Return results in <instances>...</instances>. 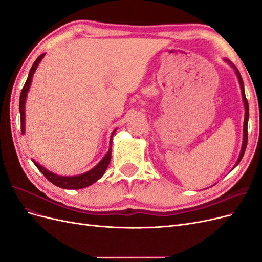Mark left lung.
I'll use <instances>...</instances> for the list:
<instances>
[{
	"mask_svg": "<svg viewBox=\"0 0 262 262\" xmlns=\"http://www.w3.org/2000/svg\"><path fill=\"white\" fill-rule=\"evenodd\" d=\"M224 61L226 63H228L229 66H231L235 73L237 75V78H238V82H239V85H241V90H242V96H243V101H244V106H245V119H244V128H243V144H242V149H241V153H239V156H238V160H237L234 168L236 167L237 165L239 164V162L242 161V158L244 156V153L246 150V146H247V141H248V118H249V107H248V101H247V98H246V95H245V90H244V82H243V78H242V75L239 73L238 69H237L233 63L229 61L228 59H224Z\"/></svg>",
	"mask_w": 262,
	"mask_h": 262,
	"instance_id": "obj_1",
	"label": "left lung"
}]
</instances>
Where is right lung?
Masks as SVG:
<instances>
[{"instance_id":"right-lung-1","label":"right lung","mask_w":262,"mask_h":262,"mask_svg":"<svg viewBox=\"0 0 262 262\" xmlns=\"http://www.w3.org/2000/svg\"><path fill=\"white\" fill-rule=\"evenodd\" d=\"M45 55H46V53L40 54L37 58V60L34 62L33 67H31V69L29 71L27 81H26L25 85H24L21 93H20L19 113H20L21 134L25 133V104H26L27 93L30 89V84H31V81H33V76H34L35 71L37 70L39 63L41 62V60L43 59ZM115 132H116V130L112 133V137H110L109 149H108L107 154L104 157H102V160L96 166H95L94 168H92L91 170L86 171L84 173H81V175H76V176L57 175V173H54V172L48 170L47 168H45L42 165L38 164L36 161H34V160H31V161L34 162V164L36 165V167L43 173L45 177L57 187H60V188H63V189H82V188H86V187L93 185L94 182H96L105 173V171L108 167V165L110 163V158H112V143H113V137H114Z\"/></svg>"}]
</instances>
